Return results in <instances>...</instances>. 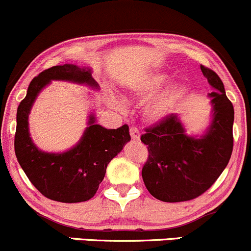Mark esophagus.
<instances>
[{"mask_svg":"<svg viewBox=\"0 0 251 251\" xmlns=\"http://www.w3.org/2000/svg\"><path fill=\"white\" fill-rule=\"evenodd\" d=\"M130 136L133 140H139L140 139V131L138 130L136 126H130Z\"/></svg>","mask_w":251,"mask_h":251,"instance_id":"obj_1","label":"esophagus"}]
</instances>
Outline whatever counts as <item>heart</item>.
<instances>
[{
	"mask_svg": "<svg viewBox=\"0 0 251 251\" xmlns=\"http://www.w3.org/2000/svg\"><path fill=\"white\" fill-rule=\"evenodd\" d=\"M168 82H169V76L165 74L154 72V74L145 75L135 82V84L131 88V92L135 97L149 98L158 92ZM182 94V87L173 86L168 88L147 104L146 110H145L147 118L150 121H159L164 118L174 108L176 102L181 99ZM112 102L117 106H121L122 104L121 100L116 97L112 98Z\"/></svg>",
	"mask_w": 251,
	"mask_h": 251,
	"instance_id": "obj_1",
	"label": "heart"
}]
</instances>
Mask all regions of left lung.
I'll return each instance as SVG.
<instances>
[{
    "instance_id": "left-lung-1",
    "label": "left lung",
    "mask_w": 251,
    "mask_h": 251,
    "mask_svg": "<svg viewBox=\"0 0 251 251\" xmlns=\"http://www.w3.org/2000/svg\"><path fill=\"white\" fill-rule=\"evenodd\" d=\"M209 84L213 121L202 138L187 136L176 115L165 116L145 129L141 141L147 145L144 183L162 202H186L203 195L228 164L233 150V105L215 71L201 65Z\"/></svg>"
}]
</instances>
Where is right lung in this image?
<instances>
[{
	"label": "right lung",
	"instance_id": "obj_1",
	"mask_svg": "<svg viewBox=\"0 0 251 251\" xmlns=\"http://www.w3.org/2000/svg\"><path fill=\"white\" fill-rule=\"evenodd\" d=\"M51 79L98 87L90 69L72 64L53 66L36 76L18 106L15 156L31 183L45 197L61 203L86 202L97 193L111 159L130 140L129 126L106 129L95 125L94 116H90L89 126L74 149L64 153L40 151L31 141L27 118L37 94Z\"/></svg>",
	"mask_w": 251,
	"mask_h": 251
}]
</instances>
